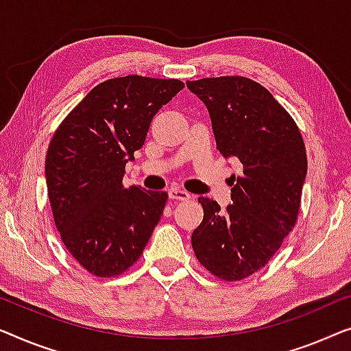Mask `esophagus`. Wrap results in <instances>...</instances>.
Listing matches in <instances>:
<instances>
[{
    "mask_svg": "<svg viewBox=\"0 0 351 351\" xmlns=\"http://www.w3.org/2000/svg\"><path fill=\"white\" fill-rule=\"evenodd\" d=\"M169 197L171 200H181V202H186L191 199V194L189 192L182 191V189H178V187H171L169 191Z\"/></svg>",
    "mask_w": 351,
    "mask_h": 351,
    "instance_id": "1",
    "label": "esophagus"
}]
</instances>
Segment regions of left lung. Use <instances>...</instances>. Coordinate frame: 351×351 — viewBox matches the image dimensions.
<instances>
[{"mask_svg":"<svg viewBox=\"0 0 351 351\" xmlns=\"http://www.w3.org/2000/svg\"><path fill=\"white\" fill-rule=\"evenodd\" d=\"M210 112L216 147L239 160L232 205L223 211L200 197L204 221L192 248L204 267L226 281L243 280L269 263L293 230L307 176V152L298 125L272 93L243 76L187 81Z\"/></svg>","mask_w":351,"mask_h":351,"instance_id":"obj_1","label":"left lung"}]
</instances>
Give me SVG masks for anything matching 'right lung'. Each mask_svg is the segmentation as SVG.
<instances>
[{"label":"right lung","instance_id":"right-lung-1","mask_svg":"<svg viewBox=\"0 0 351 351\" xmlns=\"http://www.w3.org/2000/svg\"><path fill=\"white\" fill-rule=\"evenodd\" d=\"M184 84L124 76L98 84L53 133L46 182L60 237L84 269L117 276L140 259L164 213L167 192L122 184L152 117Z\"/></svg>","mask_w":351,"mask_h":351}]
</instances>
